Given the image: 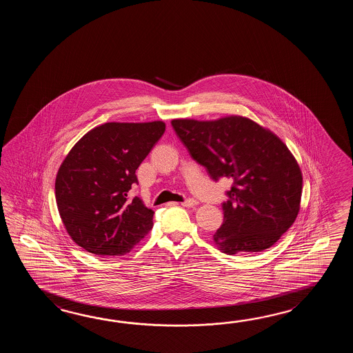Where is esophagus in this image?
<instances>
[{"label": "esophagus", "mask_w": 353, "mask_h": 353, "mask_svg": "<svg viewBox=\"0 0 353 353\" xmlns=\"http://www.w3.org/2000/svg\"><path fill=\"white\" fill-rule=\"evenodd\" d=\"M196 204H198V202L194 201V199H187V201H184V202L181 203L183 207H188V208H193Z\"/></svg>", "instance_id": "1"}]
</instances>
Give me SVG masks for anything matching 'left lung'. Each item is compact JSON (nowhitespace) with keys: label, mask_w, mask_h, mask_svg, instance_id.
<instances>
[{"label":"left lung","mask_w":353,"mask_h":353,"mask_svg":"<svg viewBox=\"0 0 353 353\" xmlns=\"http://www.w3.org/2000/svg\"><path fill=\"white\" fill-rule=\"evenodd\" d=\"M173 128L210 178L233 180L222 204L223 225L213 236L228 255L260 252L276 243L299 213L303 175L278 136L255 121L176 119Z\"/></svg>","instance_id":"8db88e82"}]
</instances>
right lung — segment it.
Returning a JSON list of instances; mask_svg holds the SVG:
<instances>
[{
  "label": "right lung",
  "instance_id": "obj_1",
  "mask_svg": "<svg viewBox=\"0 0 353 353\" xmlns=\"http://www.w3.org/2000/svg\"><path fill=\"white\" fill-rule=\"evenodd\" d=\"M165 132L163 121L107 122L75 143L60 165L55 199L78 246L98 256L130 252L152 228L154 210L128 201L136 169Z\"/></svg>",
  "mask_w": 353,
  "mask_h": 353
}]
</instances>
